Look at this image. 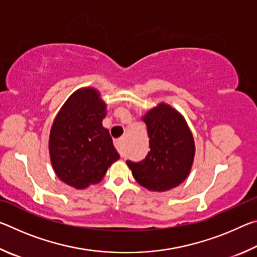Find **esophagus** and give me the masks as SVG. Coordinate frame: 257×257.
<instances>
[{"label": "esophagus", "mask_w": 257, "mask_h": 257, "mask_svg": "<svg viewBox=\"0 0 257 257\" xmlns=\"http://www.w3.org/2000/svg\"><path fill=\"white\" fill-rule=\"evenodd\" d=\"M114 146L115 149L118 150V152L120 153L121 156H123V153H122V146H123V139L122 138H119V139H115L114 141Z\"/></svg>", "instance_id": "esophagus-1"}]
</instances>
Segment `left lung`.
Listing matches in <instances>:
<instances>
[{
	"label": "left lung",
	"mask_w": 257,
	"mask_h": 257,
	"mask_svg": "<svg viewBox=\"0 0 257 257\" xmlns=\"http://www.w3.org/2000/svg\"><path fill=\"white\" fill-rule=\"evenodd\" d=\"M150 138L144 160L127 164L138 184L164 191L179 186L190 171L195 155L193 135L182 116L167 104H160L143 118Z\"/></svg>",
	"instance_id": "left-lung-1"
}]
</instances>
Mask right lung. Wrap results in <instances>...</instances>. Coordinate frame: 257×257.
Returning <instances> with one entry per match:
<instances>
[{
  "label": "right lung",
  "instance_id": "1",
  "mask_svg": "<svg viewBox=\"0 0 257 257\" xmlns=\"http://www.w3.org/2000/svg\"><path fill=\"white\" fill-rule=\"evenodd\" d=\"M105 104L98 93L84 88L69 97L52 125L51 162L67 185L82 189L103 179L119 160L108 130L102 125Z\"/></svg>",
  "mask_w": 257,
  "mask_h": 257
}]
</instances>
